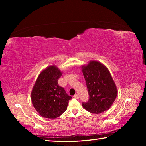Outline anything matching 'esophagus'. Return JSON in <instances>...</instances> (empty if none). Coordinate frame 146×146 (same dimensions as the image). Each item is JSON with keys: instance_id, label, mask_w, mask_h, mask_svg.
Instances as JSON below:
<instances>
[{"instance_id": "1", "label": "esophagus", "mask_w": 146, "mask_h": 146, "mask_svg": "<svg viewBox=\"0 0 146 146\" xmlns=\"http://www.w3.org/2000/svg\"><path fill=\"white\" fill-rule=\"evenodd\" d=\"M74 97H75V98H79V96H78V94H76V95H74Z\"/></svg>"}]
</instances>
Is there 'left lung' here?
<instances>
[{
  "mask_svg": "<svg viewBox=\"0 0 146 146\" xmlns=\"http://www.w3.org/2000/svg\"><path fill=\"white\" fill-rule=\"evenodd\" d=\"M81 68L90 96L88 101L82 104L83 108L95 114L109 109L118 94L109 70L100 62L94 60Z\"/></svg>",
  "mask_w": 146,
  "mask_h": 146,
  "instance_id": "1",
  "label": "left lung"
}]
</instances>
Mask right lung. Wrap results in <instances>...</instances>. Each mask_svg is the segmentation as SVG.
<instances>
[{
	"instance_id": "obj_1",
	"label": "right lung",
	"mask_w": 146,
	"mask_h": 146,
	"mask_svg": "<svg viewBox=\"0 0 146 146\" xmlns=\"http://www.w3.org/2000/svg\"><path fill=\"white\" fill-rule=\"evenodd\" d=\"M61 75L56 66L51 65L40 73L33 86L31 94L32 104L43 117L56 119L67 109L71 97L58 85V80Z\"/></svg>"
}]
</instances>
